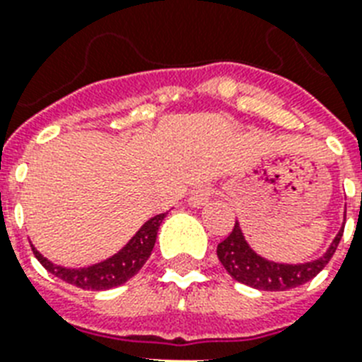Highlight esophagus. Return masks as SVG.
Instances as JSON below:
<instances>
[{
    "instance_id": "obj_1",
    "label": "esophagus",
    "mask_w": 362,
    "mask_h": 362,
    "mask_svg": "<svg viewBox=\"0 0 362 362\" xmlns=\"http://www.w3.org/2000/svg\"><path fill=\"white\" fill-rule=\"evenodd\" d=\"M216 193V187L212 186H201L195 187L189 195V204L192 206H203V204L209 203V199Z\"/></svg>"
}]
</instances>
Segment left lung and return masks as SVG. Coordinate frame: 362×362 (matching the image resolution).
<instances>
[{
	"mask_svg": "<svg viewBox=\"0 0 362 362\" xmlns=\"http://www.w3.org/2000/svg\"><path fill=\"white\" fill-rule=\"evenodd\" d=\"M342 233L344 229L338 233L331 247L320 259L303 264H284L259 257L257 253L247 246L242 237L238 221H235V227L229 233V237L218 244V259L226 267L227 272L240 284H246V286L261 289V291H286V289L303 286L325 269L327 263L337 252Z\"/></svg>",
	"mask_w": 362,
	"mask_h": 362,
	"instance_id": "1",
	"label": "left lung"
}]
</instances>
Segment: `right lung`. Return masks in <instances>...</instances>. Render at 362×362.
I'll return each mask as SVG.
<instances>
[{
    "label": "right lung",
    "mask_w": 362,
    "mask_h": 362,
    "mask_svg": "<svg viewBox=\"0 0 362 362\" xmlns=\"http://www.w3.org/2000/svg\"><path fill=\"white\" fill-rule=\"evenodd\" d=\"M163 218L165 214L153 216L152 220H148L141 227V231L131 238L129 244L124 250H120L116 255H112V257L103 261V263L93 264V267H88V269H64V267H58V264L50 263L48 259L42 257L33 246H31V250H33V255L39 259V263L50 274L58 276L59 280L67 281L71 286L88 289V291L90 289L92 291L112 289V287L122 286L127 280H131L142 269V264L146 263L153 250L158 229Z\"/></svg>",
    "instance_id": "add662e5"
}]
</instances>
